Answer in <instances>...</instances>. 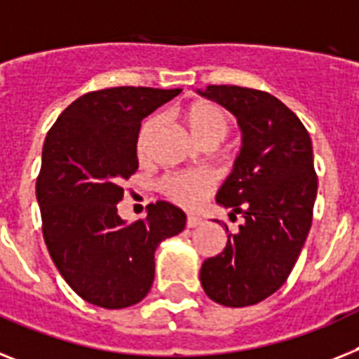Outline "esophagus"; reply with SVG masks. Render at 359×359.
Returning a JSON list of instances; mask_svg holds the SVG:
<instances>
[{"label":"esophagus","mask_w":359,"mask_h":359,"mask_svg":"<svg viewBox=\"0 0 359 359\" xmlns=\"http://www.w3.org/2000/svg\"><path fill=\"white\" fill-rule=\"evenodd\" d=\"M201 226V218L200 216H194V215H189L187 216V227H198Z\"/></svg>","instance_id":"obj_1"}]
</instances>
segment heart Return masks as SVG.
<instances>
[{"mask_svg":"<svg viewBox=\"0 0 359 359\" xmlns=\"http://www.w3.org/2000/svg\"><path fill=\"white\" fill-rule=\"evenodd\" d=\"M187 126L191 133L205 147H216L227 137L231 130V117L226 109L215 102H196L187 109ZM159 126V117L152 115L141 126L137 137V152L144 156L150 144V139ZM163 192L170 200L177 201L183 207H196L205 200L215 189V180L211 174L201 170H189V172L168 174L161 182Z\"/></svg>","mask_w":359,"mask_h":359,"instance_id":"heart-1","label":"heart"}]
</instances>
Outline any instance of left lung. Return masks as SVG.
I'll return each instance as SVG.
<instances>
[{"instance_id": "8db88e82", "label": "left lung", "mask_w": 359, "mask_h": 359, "mask_svg": "<svg viewBox=\"0 0 359 359\" xmlns=\"http://www.w3.org/2000/svg\"><path fill=\"white\" fill-rule=\"evenodd\" d=\"M198 93L229 109L242 128L235 168L216 201L233 211V222L244 216L224 251L201 264L200 280L215 303L251 306L286 283L312 227V139L297 115L266 91L207 86Z\"/></svg>"}]
</instances>
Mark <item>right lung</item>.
<instances>
[{"label": "right lung", "instance_id": "right-lung-1", "mask_svg": "<svg viewBox=\"0 0 359 359\" xmlns=\"http://www.w3.org/2000/svg\"><path fill=\"white\" fill-rule=\"evenodd\" d=\"M180 91H90L47 132L36 177L41 233L56 269L88 303L117 310L143 301L154 283L156 248L185 227V212L161 200L130 226L117 215L121 182L139 167L141 121Z\"/></svg>", "mask_w": 359, "mask_h": 359}]
</instances>
